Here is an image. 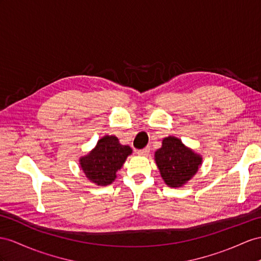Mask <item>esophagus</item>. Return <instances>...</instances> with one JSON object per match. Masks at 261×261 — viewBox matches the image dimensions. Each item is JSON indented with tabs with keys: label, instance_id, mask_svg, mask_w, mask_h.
Here are the masks:
<instances>
[{
	"label": "esophagus",
	"instance_id": "34e87169",
	"mask_svg": "<svg viewBox=\"0 0 261 261\" xmlns=\"http://www.w3.org/2000/svg\"><path fill=\"white\" fill-rule=\"evenodd\" d=\"M149 152H150V148H149V146H146V148H144V149H141V150H138V151H137L138 154H139V155H142V156L148 155Z\"/></svg>",
	"mask_w": 261,
	"mask_h": 261
}]
</instances>
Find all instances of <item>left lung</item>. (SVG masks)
I'll return each mask as SVG.
<instances>
[{"label": "left lung", "mask_w": 261, "mask_h": 261, "mask_svg": "<svg viewBox=\"0 0 261 261\" xmlns=\"http://www.w3.org/2000/svg\"><path fill=\"white\" fill-rule=\"evenodd\" d=\"M154 158L163 181L170 188H181L188 183L202 164V156L175 137L164 138Z\"/></svg>", "instance_id": "1"}]
</instances>
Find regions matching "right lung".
Segmentation results:
<instances>
[{"label": "right lung", "mask_w": 261, "mask_h": 261, "mask_svg": "<svg viewBox=\"0 0 261 261\" xmlns=\"http://www.w3.org/2000/svg\"><path fill=\"white\" fill-rule=\"evenodd\" d=\"M131 153L130 146L122 145L117 137L105 136L88 154L80 158L79 164L90 182L106 186L115 181Z\"/></svg>", "instance_id": "1"}]
</instances>
